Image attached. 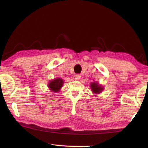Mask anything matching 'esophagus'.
Instances as JSON below:
<instances>
[{
  "label": "esophagus",
  "mask_w": 148,
  "mask_h": 148,
  "mask_svg": "<svg viewBox=\"0 0 148 148\" xmlns=\"http://www.w3.org/2000/svg\"><path fill=\"white\" fill-rule=\"evenodd\" d=\"M80 77H81V76H80V74H76L75 75V76H74V77H75V79H77V80H78V79H80Z\"/></svg>",
  "instance_id": "obj_1"
}]
</instances>
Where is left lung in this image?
<instances>
[{
    "label": "left lung",
    "mask_w": 148,
    "mask_h": 148,
    "mask_svg": "<svg viewBox=\"0 0 148 148\" xmlns=\"http://www.w3.org/2000/svg\"><path fill=\"white\" fill-rule=\"evenodd\" d=\"M90 87H91V89L92 90V91L95 94L101 93L102 91H103V90H104V88L102 87V86H100V85H99L98 84L96 83V82H92V83H91Z\"/></svg>",
    "instance_id": "1"
}]
</instances>
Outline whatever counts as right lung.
I'll return each instance as SVG.
<instances>
[{
  "instance_id": "obj_1",
  "label": "right lung",
  "mask_w": 148,
  "mask_h": 148,
  "mask_svg": "<svg viewBox=\"0 0 148 148\" xmlns=\"http://www.w3.org/2000/svg\"><path fill=\"white\" fill-rule=\"evenodd\" d=\"M63 83V79L61 78L54 79L48 84V87L52 92H57L62 87Z\"/></svg>"
}]
</instances>
